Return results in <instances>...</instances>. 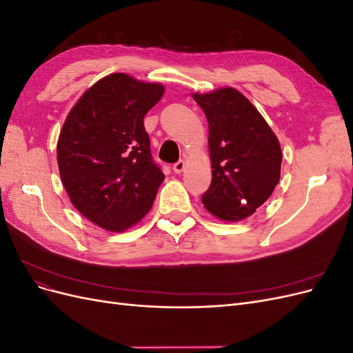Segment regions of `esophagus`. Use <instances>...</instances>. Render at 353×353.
Segmentation results:
<instances>
[{
    "label": "esophagus",
    "mask_w": 353,
    "mask_h": 353,
    "mask_svg": "<svg viewBox=\"0 0 353 353\" xmlns=\"http://www.w3.org/2000/svg\"><path fill=\"white\" fill-rule=\"evenodd\" d=\"M172 169H174L175 174H181L185 169V162H184V160H178V162L174 165Z\"/></svg>",
    "instance_id": "esophagus-1"
}]
</instances>
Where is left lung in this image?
I'll list each match as a JSON object with an SVG mask.
<instances>
[{
  "instance_id": "8db88e82",
  "label": "left lung",
  "mask_w": 353,
  "mask_h": 353,
  "mask_svg": "<svg viewBox=\"0 0 353 353\" xmlns=\"http://www.w3.org/2000/svg\"><path fill=\"white\" fill-rule=\"evenodd\" d=\"M193 99L209 123L212 183L201 201L218 219L241 221L253 215L279 184V138L237 90L219 88Z\"/></svg>"
}]
</instances>
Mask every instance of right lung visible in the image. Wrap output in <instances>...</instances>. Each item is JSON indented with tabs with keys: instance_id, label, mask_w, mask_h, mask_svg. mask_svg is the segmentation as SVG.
<instances>
[{
	"instance_id": "add662e5",
	"label": "right lung",
	"mask_w": 353,
	"mask_h": 353,
	"mask_svg": "<svg viewBox=\"0 0 353 353\" xmlns=\"http://www.w3.org/2000/svg\"><path fill=\"white\" fill-rule=\"evenodd\" d=\"M165 87L112 73L83 92L57 141L61 183L72 205L108 231L122 232L152 209L165 175L152 157L144 116Z\"/></svg>"
}]
</instances>
